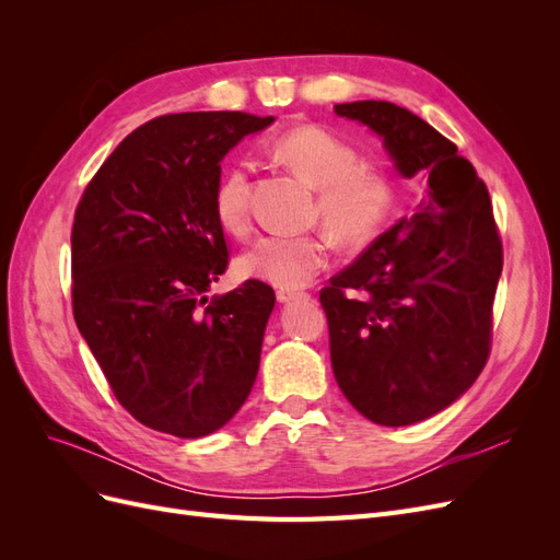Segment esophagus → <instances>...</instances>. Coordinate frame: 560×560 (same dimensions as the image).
Masks as SVG:
<instances>
[{
  "label": "esophagus",
  "instance_id": "34e87169",
  "mask_svg": "<svg viewBox=\"0 0 560 560\" xmlns=\"http://www.w3.org/2000/svg\"><path fill=\"white\" fill-rule=\"evenodd\" d=\"M278 301L280 303H290V301H306L308 294L306 292H290V290H278Z\"/></svg>",
  "mask_w": 560,
  "mask_h": 560
}]
</instances>
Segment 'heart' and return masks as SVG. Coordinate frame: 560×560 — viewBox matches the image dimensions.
<instances>
[{
    "label": "heart",
    "mask_w": 560,
    "mask_h": 560,
    "mask_svg": "<svg viewBox=\"0 0 560 560\" xmlns=\"http://www.w3.org/2000/svg\"><path fill=\"white\" fill-rule=\"evenodd\" d=\"M270 154L315 186V214L343 245H362L385 229L397 208V179L385 165L362 161V151L317 128L299 126L270 144ZM214 217L224 231L245 235L252 226L249 175L233 165L214 189ZM325 233H268L235 261L238 273L280 290H301L329 266Z\"/></svg>",
    "instance_id": "obj_1"
}]
</instances>
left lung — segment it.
Here are the masks:
<instances>
[{"instance_id":"obj_1","label":"left lung","mask_w":560,"mask_h":560,"mask_svg":"<svg viewBox=\"0 0 560 560\" xmlns=\"http://www.w3.org/2000/svg\"><path fill=\"white\" fill-rule=\"evenodd\" d=\"M376 130L397 171L425 194L319 292L331 369L346 399L378 425L425 420L479 378L493 338L502 241L483 179L457 147L385 100L334 105Z\"/></svg>"}]
</instances>
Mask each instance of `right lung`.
<instances>
[{
	"label": "right lung",
	"instance_id": "add662e5",
	"mask_svg": "<svg viewBox=\"0 0 560 560\" xmlns=\"http://www.w3.org/2000/svg\"><path fill=\"white\" fill-rule=\"evenodd\" d=\"M273 116L151 118L93 175L72 226V311L118 404L142 425L206 436L245 404L276 294L210 296L229 266L214 189L229 149Z\"/></svg>",
	"mask_w": 560,
	"mask_h": 560
}]
</instances>
